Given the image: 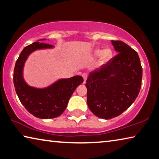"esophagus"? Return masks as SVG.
<instances>
[{"label":"esophagus","instance_id":"obj_1","mask_svg":"<svg viewBox=\"0 0 159 159\" xmlns=\"http://www.w3.org/2000/svg\"><path fill=\"white\" fill-rule=\"evenodd\" d=\"M82 76L83 78V79H84V81H83V84H85V82H86V80H87V78H88V76H87V74H82Z\"/></svg>","mask_w":159,"mask_h":159}]
</instances>
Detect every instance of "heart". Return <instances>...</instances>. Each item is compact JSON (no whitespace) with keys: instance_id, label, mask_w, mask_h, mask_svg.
Masks as SVG:
<instances>
[{"instance_id":"obj_1","label":"heart","mask_w":159,"mask_h":159,"mask_svg":"<svg viewBox=\"0 0 159 159\" xmlns=\"http://www.w3.org/2000/svg\"><path fill=\"white\" fill-rule=\"evenodd\" d=\"M94 55L95 57H99V56L102 55V58L104 61H107L109 60L111 57H112V52L111 50L109 49V48H106V49L101 50V49H97L94 52Z\"/></svg>"}]
</instances>
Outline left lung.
<instances>
[{
    "mask_svg": "<svg viewBox=\"0 0 159 159\" xmlns=\"http://www.w3.org/2000/svg\"><path fill=\"white\" fill-rule=\"evenodd\" d=\"M117 55L90 72L85 86L88 106L96 116L108 120L128 109L138 98L142 68L138 52L120 41H111Z\"/></svg>",
    "mask_w": 159,
    "mask_h": 159,
    "instance_id": "obj_1",
    "label": "left lung"
}]
</instances>
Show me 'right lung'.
<instances>
[{"label": "right lung", "mask_w": 159, "mask_h": 159, "mask_svg": "<svg viewBox=\"0 0 159 159\" xmlns=\"http://www.w3.org/2000/svg\"><path fill=\"white\" fill-rule=\"evenodd\" d=\"M52 48L53 45L44 43H33L21 51L14 69V85L21 103L30 114L42 119L60 116L66 108L74 90L83 82V77L80 76L60 79L44 88L31 87L25 82L23 69L29 55L36 50Z\"/></svg>", "instance_id": "1"}]
</instances>
